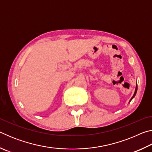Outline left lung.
Wrapping results in <instances>:
<instances>
[{"instance_id":"left-lung-1","label":"left lung","mask_w":152,"mask_h":152,"mask_svg":"<svg viewBox=\"0 0 152 152\" xmlns=\"http://www.w3.org/2000/svg\"><path fill=\"white\" fill-rule=\"evenodd\" d=\"M137 84H136V88H135V92H134V94H133V96H132V99H131V100H130V101H132V100L133 99V98L135 97V94H136V92H137Z\"/></svg>"}]
</instances>
